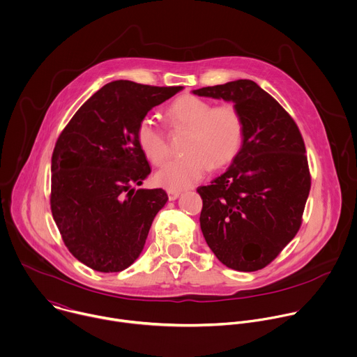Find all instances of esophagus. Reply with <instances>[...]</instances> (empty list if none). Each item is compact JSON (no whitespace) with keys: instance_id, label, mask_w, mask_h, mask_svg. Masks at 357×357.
Wrapping results in <instances>:
<instances>
[{"instance_id":"obj_1","label":"esophagus","mask_w":357,"mask_h":357,"mask_svg":"<svg viewBox=\"0 0 357 357\" xmlns=\"http://www.w3.org/2000/svg\"><path fill=\"white\" fill-rule=\"evenodd\" d=\"M167 195H169V199H170V201H174V199H177V198L180 197V192H178V191H172V190H169V191H167Z\"/></svg>"}]
</instances>
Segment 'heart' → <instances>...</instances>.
Returning <instances> with one entry per match:
<instances>
[{"label": "heart", "mask_w": 357, "mask_h": 357, "mask_svg": "<svg viewBox=\"0 0 357 357\" xmlns=\"http://www.w3.org/2000/svg\"><path fill=\"white\" fill-rule=\"evenodd\" d=\"M174 130H187L183 158L167 162L156 174L159 187L180 191L198 183L211 167H222L238 153L244 135L243 119L233 105L213 106L198 96L176 99L166 110ZM145 158L160 166L169 156L166 132L151 117H142L135 131Z\"/></svg>", "instance_id": "b5f03b06"}]
</instances>
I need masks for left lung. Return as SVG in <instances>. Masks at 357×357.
Here are the masks:
<instances>
[{"label": "left lung", "mask_w": 357, "mask_h": 357, "mask_svg": "<svg viewBox=\"0 0 357 357\" xmlns=\"http://www.w3.org/2000/svg\"><path fill=\"white\" fill-rule=\"evenodd\" d=\"M192 93L233 102L244 126L243 145L230 167L197 190L202 234L227 268L262 269L301 226L311 187L303 137L289 113L254 81Z\"/></svg>", "instance_id": "obj_1"}]
</instances>
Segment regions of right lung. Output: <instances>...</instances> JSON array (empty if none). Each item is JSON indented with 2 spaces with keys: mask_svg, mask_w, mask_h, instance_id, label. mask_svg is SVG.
Here are the masks:
<instances>
[{
  "mask_svg": "<svg viewBox=\"0 0 357 357\" xmlns=\"http://www.w3.org/2000/svg\"><path fill=\"white\" fill-rule=\"evenodd\" d=\"M183 86L114 81L89 98L60 134L52 156V213L70 252L99 272L128 268L144 250L162 188L135 190L149 176L139 120Z\"/></svg>",
  "mask_w": 357,
  "mask_h": 357,
  "instance_id": "obj_1",
  "label": "right lung"
}]
</instances>
